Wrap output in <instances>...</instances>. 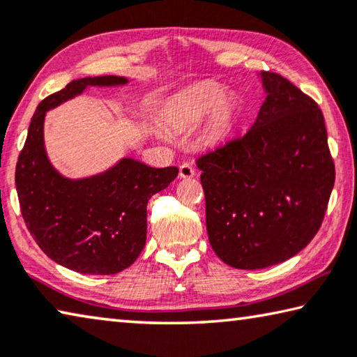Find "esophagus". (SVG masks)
<instances>
[{"label":"esophagus","mask_w":357,"mask_h":357,"mask_svg":"<svg viewBox=\"0 0 357 357\" xmlns=\"http://www.w3.org/2000/svg\"><path fill=\"white\" fill-rule=\"evenodd\" d=\"M195 175H196V169L191 166V164L183 162L182 166H180V169H178L180 178H191V177H195Z\"/></svg>","instance_id":"esophagus-1"}]
</instances>
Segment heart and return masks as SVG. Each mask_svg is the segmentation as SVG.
<instances>
[{
    "label": "heart",
    "mask_w": 357,
    "mask_h": 357,
    "mask_svg": "<svg viewBox=\"0 0 357 357\" xmlns=\"http://www.w3.org/2000/svg\"><path fill=\"white\" fill-rule=\"evenodd\" d=\"M202 139L209 144L223 139L231 130L236 118L234 103L223 87L204 83L193 87L164 109L162 118L169 129L183 130L204 119Z\"/></svg>",
    "instance_id": "b5f03b06"
}]
</instances>
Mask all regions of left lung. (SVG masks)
<instances>
[{
  "label": "left lung",
  "mask_w": 357,
  "mask_h": 357,
  "mask_svg": "<svg viewBox=\"0 0 357 357\" xmlns=\"http://www.w3.org/2000/svg\"><path fill=\"white\" fill-rule=\"evenodd\" d=\"M260 78L266 98L252 128L196 161L209 243L239 270L278 265L305 249L335 182L317 103L281 75Z\"/></svg>",
  "instance_id": "left-lung-1"
}]
</instances>
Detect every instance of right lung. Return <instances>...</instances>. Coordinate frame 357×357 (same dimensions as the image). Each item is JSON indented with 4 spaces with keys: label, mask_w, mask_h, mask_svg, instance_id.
Here are the masks:
<instances>
[{
    "label": "right lung",
    "mask_w": 357,
    "mask_h": 357,
    "mask_svg": "<svg viewBox=\"0 0 357 357\" xmlns=\"http://www.w3.org/2000/svg\"><path fill=\"white\" fill-rule=\"evenodd\" d=\"M124 76L73 79L46 97L33 114L15 166L22 217L41 250L59 265L83 274H116L132 265L146 243L148 199L167 188L177 167L156 169L121 158L113 167L84 178L63 177L49 161L45 119L91 86L128 84Z\"/></svg>",
    "instance_id": "add662e5"
}]
</instances>
